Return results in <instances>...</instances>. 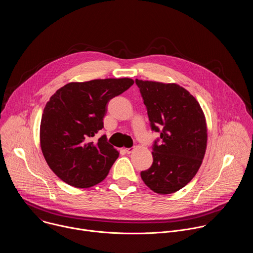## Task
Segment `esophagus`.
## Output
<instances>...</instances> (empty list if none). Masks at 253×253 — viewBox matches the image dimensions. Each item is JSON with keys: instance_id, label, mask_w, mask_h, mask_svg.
Returning <instances> with one entry per match:
<instances>
[{"instance_id": "1", "label": "esophagus", "mask_w": 253, "mask_h": 253, "mask_svg": "<svg viewBox=\"0 0 253 253\" xmlns=\"http://www.w3.org/2000/svg\"><path fill=\"white\" fill-rule=\"evenodd\" d=\"M134 151V148H126L125 149V152L127 153V154H130V153H132Z\"/></svg>"}]
</instances>
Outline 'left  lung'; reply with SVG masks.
I'll return each instance as SVG.
<instances>
[{"mask_svg":"<svg viewBox=\"0 0 253 253\" xmlns=\"http://www.w3.org/2000/svg\"><path fill=\"white\" fill-rule=\"evenodd\" d=\"M147 108L151 128L160 132L153 146V163L141 178L152 191L171 194L196 175L207 146V125L198 101L183 87L136 79ZM162 128L159 130V127Z\"/></svg>","mask_w":253,"mask_h":253,"instance_id":"1","label":"left lung"}]
</instances>
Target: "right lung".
<instances>
[{
	"instance_id": "1",
	"label": "right lung",
	"mask_w": 253,
	"mask_h": 253,
	"mask_svg": "<svg viewBox=\"0 0 253 253\" xmlns=\"http://www.w3.org/2000/svg\"><path fill=\"white\" fill-rule=\"evenodd\" d=\"M134 84L130 78L71 82L47 102L40 125V145L51 170L67 184L92 187L106 178L119 152L103 135L107 103Z\"/></svg>"
}]
</instances>
